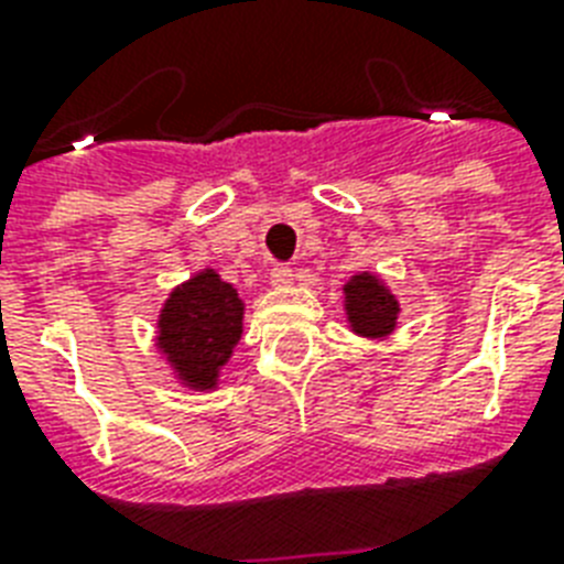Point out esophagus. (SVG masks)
I'll return each mask as SVG.
<instances>
[{"label": "esophagus", "mask_w": 564, "mask_h": 564, "mask_svg": "<svg viewBox=\"0 0 564 564\" xmlns=\"http://www.w3.org/2000/svg\"><path fill=\"white\" fill-rule=\"evenodd\" d=\"M269 278H272V283L274 286H290L292 281H295V274H292V269L286 263H278L272 269V274H269Z\"/></svg>", "instance_id": "obj_1"}]
</instances>
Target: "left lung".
I'll use <instances>...</instances> for the list:
<instances>
[{
	"instance_id": "obj_1",
	"label": "left lung",
	"mask_w": 564,
	"mask_h": 564,
	"mask_svg": "<svg viewBox=\"0 0 564 564\" xmlns=\"http://www.w3.org/2000/svg\"><path fill=\"white\" fill-rule=\"evenodd\" d=\"M345 310L351 327L362 336H389L398 322V301L380 286L375 274H354L345 286Z\"/></svg>"
}]
</instances>
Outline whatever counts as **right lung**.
<instances>
[{"instance_id": "right-lung-1", "label": "right lung", "mask_w": 564, "mask_h": 564, "mask_svg": "<svg viewBox=\"0 0 564 564\" xmlns=\"http://www.w3.org/2000/svg\"><path fill=\"white\" fill-rule=\"evenodd\" d=\"M242 334V301L219 274H195L172 292L161 313V345L181 380L195 389H210L219 369L228 362Z\"/></svg>"}]
</instances>
